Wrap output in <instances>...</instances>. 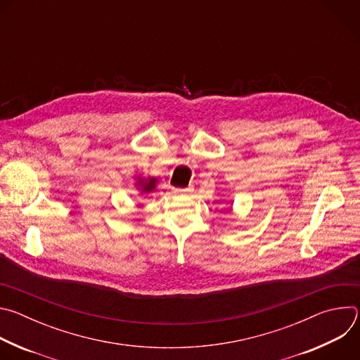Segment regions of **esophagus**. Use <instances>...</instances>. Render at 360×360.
<instances>
[{
  "mask_svg": "<svg viewBox=\"0 0 360 360\" xmlns=\"http://www.w3.org/2000/svg\"><path fill=\"white\" fill-rule=\"evenodd\" d=\"M176 193L179 195H186V193H191L193 191V186H188V188H175L174 189Z\"/></svg>",
  "mask_w": 360,
  "mask_h": 360,
  "instance_id": "obj_1",
  "label": "esophagus"
}]
</instances>
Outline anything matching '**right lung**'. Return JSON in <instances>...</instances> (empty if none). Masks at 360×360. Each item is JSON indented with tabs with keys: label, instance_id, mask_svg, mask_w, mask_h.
Masks as SVG:
<instances>
[{
	"label": "right lung",
	"instance_id": "add662e5",
	"mask_svg": "<svg viewBox=\"0 0 360 360\" xmlns=\"http://www.w3.org/2000/svg\"><path fill=\"white\" fill-rule=\"evenodd\" d=\"M141 188H142V192H150L155 189V185H157V179L155 178H149L146 181L143 179H139V184H138Z\"/></svg>",
	"mask_w": 360,
	"mask_h": 360
}]
</instances>
